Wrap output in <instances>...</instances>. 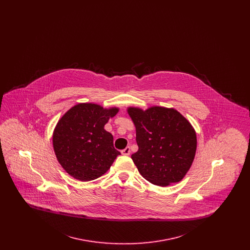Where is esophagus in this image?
<instances>
[{"mask_svg": "<svg viewBox=\"0 0 250 250\" xmlns=\"http://www.w3.org/2000/svg\"><path fill=\"white\" fill-rule=\"evenodd\" d=\"M122 155H129V154H130V147H126V148H125L124 150H122Z\"/></svg>", "mask_w": 250, "mask_h": 250, "instance_id": "1", "label": "esophagus"}]
</instances>
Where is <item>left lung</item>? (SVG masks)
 Instances as JSON below:
<instances>
[{
  "mask_svg": "<svg viewBox=\"0 0 250 250\" xmlns=\"http://www.w3.org/2000/svg\"><path fill=\"white\" fill-rule=\"evenodd\" d=\"M136 127L138 152L131 155L143 178L159 187L180 182L189 170L196 149V132L174 108L129 107Z\"/></svg>",
  "mask_w": 250,
  "mask_h": 250,
  "instance_id": "8db88e82",
  "label": "left lung"
}]
</instances>
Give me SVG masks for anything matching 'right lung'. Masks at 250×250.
Returning <instances> with one entry per match:
<instances>
[{
	"label": "right lung",
	"instance_id": "right-lung-1",
	"mask_svg": "<svg viewBox=\"0 0 250 250\" xmlns=\"http://www.w3.org/2000/svg\"><path fill=\"white\" fill-rule=\"evenodd\" d=\"M118 111V107L80 103L59 120L53 131V149L70 176L83 182L95 180L105 174L121 155L113 147L112 135L104 129Z\"/></svg>",
	"mask_w": 250,
	"mask_h": 250
}]
</instances>
